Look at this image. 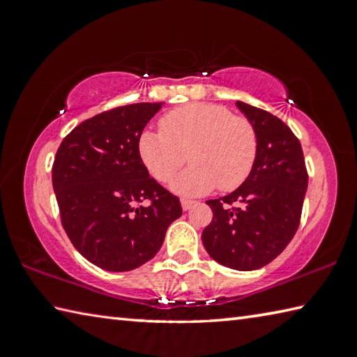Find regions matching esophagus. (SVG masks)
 I'll return each instance as SVG.
<instances>
[{
	"label": "esophagus",
	"mask_w": 357,
	"mask_h": 357,
	"mask_svg": "<svg viewBox=\"0 0 357 357\" xmlns=\"http://www.w3.org/2000/svg\"><path fill=\"white\" fill-rule=\"evenodd\" d=\"M193 204H195V202H192V200H181V206H183L184 211H189Z\"/></svg>",
	"instance_id": "esophagus-1"
}]
</instances>
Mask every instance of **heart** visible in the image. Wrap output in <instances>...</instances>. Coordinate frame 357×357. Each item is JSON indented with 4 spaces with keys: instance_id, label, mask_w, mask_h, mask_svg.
Masks as SVG:
<instances>
[{
    "instance_id": "obj_1",
    "label": "heart",
    "mask_w": 357,
    "mask_h": 357,
    "mask_svg": "<svg viewBox=\"0 0 357 357\" xmlns=\"http://www.w3.org/2000/svg\"><path fill=\"white\" fill-rule=\"evenodd\" d=\"M258 153V137L247 118L213 104H190L160 119V132H143L138 154L151 176L168 183L187 162L192 167L174 178L179 195L198 197L238 189L249 178Z\"/></svg>"
}]
</instances>
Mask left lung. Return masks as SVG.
I'll return each mask as SVG.
<instances>
[{
    "label": "left lung",
    "mask_w": 357,
    "mask_h": 357,
    "mask_svg": "<svg viewBox=\"0 0 357 357\" xmlns=\"http://www.w3.org/2000/svg\"><path fill=\"white\" fill-rule=\"evenodd\" d=\"M236 107L257 130V160L236 190L206 202L213 220L202 239L219 264L253 271L279 257L293 239L309 176L301 143L282 119L241 100Z\"/></svg>",
    "instance_id": "left-lung-1"
}]
</instances>
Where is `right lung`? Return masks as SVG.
Wrapping results in <instances>:
<instances>
[{
  "label": "right lung",
  "mask_w": 357,
  "mask_h": 357,
  "mask_svg": "<svg viewBox=\"0 0 357 357\" xmlns=\"http://www.w3.org/2000/svg\"><path fill=\"white\" fill-rule=\"evenodd\" d=\"M164 102L113 108L64 138L52 168L53 190L70 243L93 264L124 273L144 264L183 214L138 154V140ZM151 201L148 207L137 204Z\"/></svg>",
  "instance_id": "right-lung-1"
}]
</instances>
